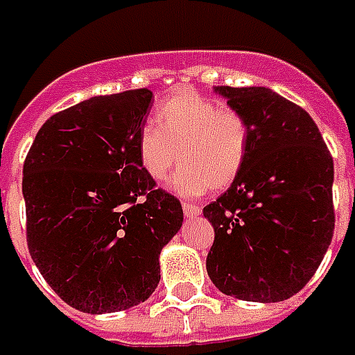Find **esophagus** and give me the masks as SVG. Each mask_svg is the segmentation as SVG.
I'll return each instance as SVG.
<instances>
[{
  "label": "esophagus",
  "mask_w": 355,
  "mask_h": 355,
  "mask_svg": "<svg viewBox=\"0 0 355 355\" xmlns=\"http://www.w3.org/2000/svg\"><path fill=\"white\" fill-rule=\"evenodd\" d=\"M182 207H184V213L187 217H198V215H201V207L193 205V203H184Z\"/></svg>",
  "instance_id": "obj_1"
}]
</instances>
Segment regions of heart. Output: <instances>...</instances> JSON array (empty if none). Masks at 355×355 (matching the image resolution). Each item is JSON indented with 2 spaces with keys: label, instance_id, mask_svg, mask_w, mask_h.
Returning <instances> with one entry per match:
<instances>
[{
  "label": "heart",
  "instance_id": "1",
  "mask_svg": "<svg viewBox=\"0 0 355 355\" xmlns=\"http://www.w3.org/2000/svg\"><path fill=\"white\" fill-rule=\"evenodd\" d=\"M249 122L219 101L185 90L157 106L154 126L138 136V159L152 180L173 173L170 189L184 198L225 189L237 180L249 152Z\"/></svg>",
  "mask_w": 355,
  "mask_h": 355
}]
</instances>
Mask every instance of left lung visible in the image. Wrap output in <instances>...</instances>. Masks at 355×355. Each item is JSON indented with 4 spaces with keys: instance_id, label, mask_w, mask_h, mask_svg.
Returning <instances> with one entry per match:
<instances>
[{
    "instance_id": "obj_1",
    "label": "left lung",
    "mask_w": 355,
    "mask_h": 355,
    "mask_svg": "<svg viewBox=\"0 0 355 355\" xmlns=\"http://www.w3.org/2000/svg\"><path fill=\"white\" fill-rule=\"evenodd\" d=\"M249 122L245 166L203 207L215 231L207 275L227 296L280 302L320 266L334 235V162L304 108L265 87H213Z\"/></svg>"
}]
</instances>
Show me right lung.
<instances>
[{"label":"right lung","mask_w":355,"mask_h":355,"mask_svg":"<svg viewBox=\"0 0 355 355\" xmlns=\"http://www.w3.org/2000/svg\"><path fill=\"white\" fill-rule=\"evenodd\" d=\"M148 89L92 96L51 116L23 164L27 245L49 286L87 314L150 298L159 252L184 223L138 159Z\"/></svg>","instance_id":"add662e5"}]
</instances>
